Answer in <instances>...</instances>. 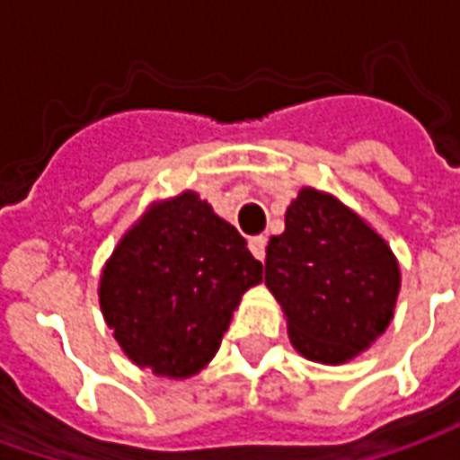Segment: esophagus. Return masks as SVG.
<instances>
[{
  "instance_id": "obj_1",
  "label": "esophagus",
  "mask_w": 460,
  "mask_h": 460,
  "mask_svg": "<svg viewBox=\"0 0 460 460\" xmlns=\"http://www.w3.org/2000/svg\"><path fill=\"white\" fill-rule=\"evenodd\" d=\"M249 249L259 261L266 259V236H253V239H249Z\"/></svg>"
}]
</instances>
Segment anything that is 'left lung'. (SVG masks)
<instances>
[{
  "instance_id": "left-lung-1",
  "label": "left lung",
  "mask_w": 460,
  "mask_h": 460,
  "mask_svg": "<svg viewBox=\"0 0 460 460\" xmlns=\"http://www.w3.org/2000/svg\"><path fill=\"white\" fill-rule=\"evenodd\" d=\"M266 288L298 355L345 365L389 328L402 270L357 211L335 194L303 187L286 209V231L266 246Z\"/></svg>"
}]
</instances>
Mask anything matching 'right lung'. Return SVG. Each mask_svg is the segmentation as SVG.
<instances>
[{
    "label": "right lung",
    "instance_id": "1",
    "mask_svg": "<svg viewBox=\"0 0 460 460\" xmlns=\"http://www.w3.org/2000/svg\"><path fill=\"white\" fill-rule=\"evenodd\" d=\"M246 239L197 191L152 201L105 261L98 300L132 365L187 379L209 365L241 296L263 280Z\"/></svg>",
    "mask_w": 460,
    "mask_h": 460
}]
</instances>
